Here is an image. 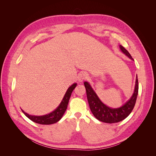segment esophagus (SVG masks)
I'll list each match as a JSON object with an SVG mask.
<instances>
[{"label":"esophagus","instance_id":"esophagus-1","mask_svg":"<svg viewBox=\"0 0 156 156\" xmlns=\"http://www.w3.org/2000/svg\"><path fill=\"white\" fill-rule=\"evenodd\" d=\"M88 78V73L86 72H81L79 74L78 80L79 82H82L84 80H85Z\"/></svg>","mask_w":156,"mask_h":156}]
</instances>
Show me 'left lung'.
Returning a JSON list of instances; mask_svg holds the SVG:
<instances>
[{
    "mask_svg": "<svg viewBox=\"0 0 156 156\" xmlns=\"http://www.w3.org/2000/svg\"><path fill=\"white\" fill-rule=\"evenodd\" d=\"M120 49L122 53H124L127 56H128L130 59L133 60V58H132L129 52L123 46L120 45ZM84 84L86 88L87 96L90 108L94 116L98 120L108 124L116 123V122H119L124 120L129 115L131 111H133L135 105L139 91L137 75H136V77L135 87L133 95L123 106L119 108H113L107 107L104 103H103L101 101L96 92L94 91V90L88 82H84Z\"/></svg>",
    "mask_w": 156,
    "mask_h": 156,
    "instance_id": "obj_1",
    "label": "left lung"
}]
</instances>
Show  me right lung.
<instances>
[{
    "label": "right lung",
    "mask_w": 156,
    "mask_h": 156,
    "mask_svg": "<svg viewBox=\"0 0 156 156\" xmlns=\"http://www.w3.org/2000/svg\"><path fill=\"white\" fill-rule=\"evenodd\" d=\"M76 86L77 83H74L72 86L68 88L63 98V100L61 101L59 106L56 108L55 111L49 113V114L43 116H33L27 114V112H25L22 109L21 111L27 117H28L30 120H31L34 122H36L37 124L44 125H49L55 124L62 119V116L64 115V112L67 108L71 94H72L73 90L74 88L76 87Z\"/></svg>",
    "instance_id": "1"
}]
</instances>
